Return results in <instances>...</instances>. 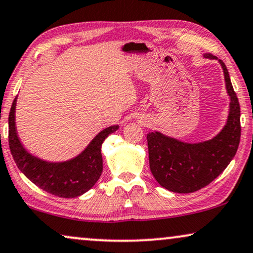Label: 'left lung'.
<instances>
[{
  "label": "left lung",
  "instance_id": "1",
  "mask_svg": "<svg viewBox=\"0 0 253 253\" xmlns=\"http://www.w3.org/2000/svg\"><path fill=\"white\" fill-rule=\"evenodd\" d=\"M207 59H217L205 54ZM224 73L230 96V110L223 129L211 140L185 143L158 132L147 135L150 171L157 183L176 193H192L211 184L224 171L236 155L241 139V109L225 65L218 60Z\"/></svg>",
  "mask_w": 253,
  "mask_h": 253
}]
</instances>
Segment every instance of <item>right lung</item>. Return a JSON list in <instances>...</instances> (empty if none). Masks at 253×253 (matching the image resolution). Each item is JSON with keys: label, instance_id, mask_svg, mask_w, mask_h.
Here are the masks:
<instances>
[{"label": "right lung", "instance_id": "1", "mask_svg": "<svg viewBox=\"0 0 253 253\" xmlns=\"http://www.w3.org/2000/svg\"><path fill=\"white\" fill-rule=\"evenodd\" d=\"M16 99H13L9 113V147L18 169L37 186L47 193L60 198H76L89 191L103 172L102 144L110 134L119 126L103 129L85 148L83 153L73 160L61 163H49L29 154L17 136L15 125Z\"/></svg>", "mask_w": 253, "mask_h": 253}]
</instances>
